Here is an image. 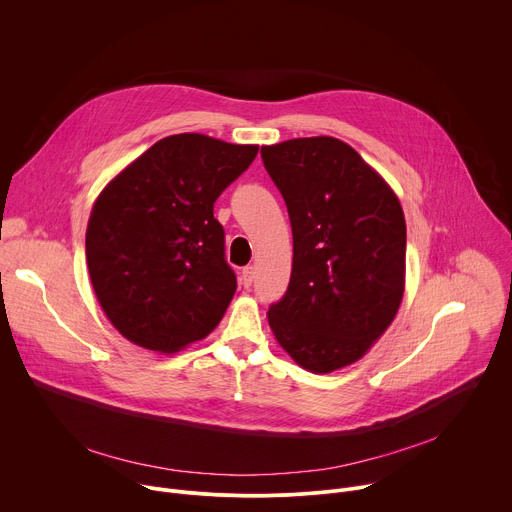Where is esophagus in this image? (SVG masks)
Returning a JSON list of instances; mask_svg holds the SVG:
<instances>
[{
    "instance_id": "obj_1",
    "label": "esophagus",
    "mask_w": 512,
    "mask_h": 512,
    "mask_svg": "<svg viewBox=\"0 0 512 512\" xmlns=\"http://www.w3.org/2000/svg\"><path fill=\"white\" fill-rule=\"evenodd\" d=\"M253 277H255V267H253V265H247V267H243L239 281H241V285H243V287H251Z\"/></svg>"
}]
</instances>
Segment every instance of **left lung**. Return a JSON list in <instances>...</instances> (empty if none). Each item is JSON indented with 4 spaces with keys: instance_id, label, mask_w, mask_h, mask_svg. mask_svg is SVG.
Segmentation results:
<instances>
[{
    "instance_id": "obj_1",
    "label": "left lung",
    "mask_w": 512,
    "mask_h": 512,
    "mask_svg": "<svg viewBox=\"0 0 512 512\" xmlns=\"http://www.w3.org/2000/svg\"><path fill=\"white\" fill-rule=\"evenodd\" d=\"M261 160L294 235L289 285L267 320L300 367L332 373L364 356L401 306L403 208L389 184L336 137L265 145Z\"/></svg>"
}]
</instances>
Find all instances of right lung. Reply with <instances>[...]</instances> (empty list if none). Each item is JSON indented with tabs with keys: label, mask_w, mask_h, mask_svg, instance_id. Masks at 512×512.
<instances>
[{
	"label": "right lung",
	"mask_w": 512,
	"mask_h": 512,
	"mask_svg": "<svg viewBox=\"0 0 512 512\" xmlns=\"http://www.w3.org/2000/svg\"><path fill=\"white\" fill-rule=\"evenodd\" d=\"M257 152L200 133L170 135L99 194L87 265L103 312L127 340L176 352L221 322L237 277L212 208Z\"/></svg>",
	"instance_id": "1"
}]
</instances>
